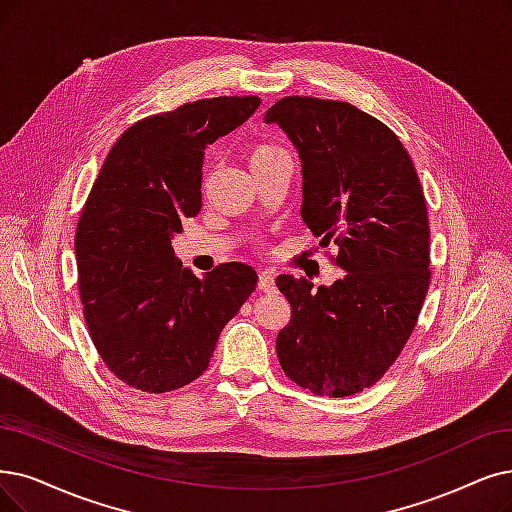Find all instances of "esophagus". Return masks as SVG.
Wrapping results in <instances>:
<instances>
[{
  "instance_id": "obj_1",
  "label": "esophagus",
  "mask_w": 512,
  "mask_h": 512,
  "mask_svg": "<svg viewBox=\"0 0 512 512\" xmlns=\"http://www.w3.org/2000/svg\"><path fill=\"white\" fill-rule=\"evenodd\" d=\"M258 290L264 294L275 292V273L273 271H262L258 275Z\"/></svg>"
}]
</instances>
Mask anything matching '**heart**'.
<instances>
[{
  "label": "heart",
  "mask_w": 512,
  "mask_h": 512,
  "mask_svg": "<svg viewBox=\"0 0 512 512\" xmlns=\"http://www.w3.org/2000/svg\"><path fill=\"white\" fill-rule=\"evenodd\" d=\"M281 157H288L281 147L273 145V142L267 140H258L254 145L248 149V161H250V168H258L264 166V163L281 159Z\"/></svg>",
  "instance_id": "heart-1"
}]
</instances>
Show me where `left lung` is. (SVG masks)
<instances>
[{"label": "left lung", "mask_w": 512, "mask_h": 512, "mask_svg": "<svg viewBox=\"0 0 512 512\" xmlns=\"http://www.w3.org/2000/svg\"><path fill=\"white\" fill-rule=\"evenodd\" d=\"M302 159V220L346 275L330 288L279 275L292 319L281 370L319 397L374 386L410 340L431 283L428 214L414 161L380 119L344 100L285 96L264 117Z\"/></svg>", "instance_id": "left-lung-1"}]
</instances>
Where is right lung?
I'll return each instance as SVG.
<instances>
[{
  "mask_svg": "<svg viewBox=\"0 0 512 512\" xmlns=\"http://www.w3.org/2000/svg\"><path fill=\"white\" fill-rule=\"evenodd\" d=\"M258 96H218L136 121L117 138L75 233L84 319L100 359L142 393H170L208 370L222 327L258 275L224 262L199 279L172 237L201 210L206 147L241 126Z\"/></svg>",
  "mask_w": 512,
  "mask_h": 512,
  "instance_id": "add662e5",
  "label": "right lung"
}]
</instances>
